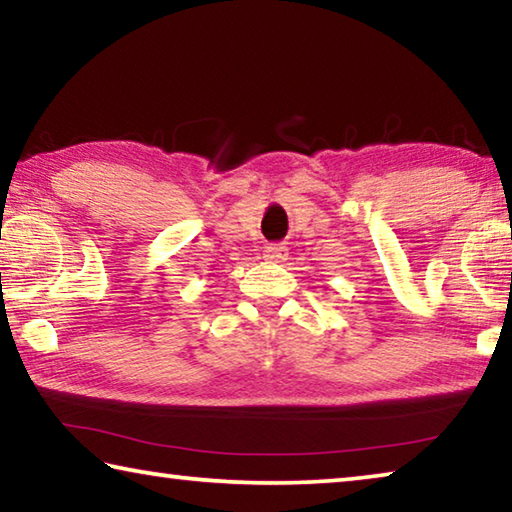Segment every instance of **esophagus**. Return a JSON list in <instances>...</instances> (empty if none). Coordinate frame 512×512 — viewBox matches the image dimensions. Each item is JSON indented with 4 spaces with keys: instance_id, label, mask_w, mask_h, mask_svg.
<instances>
[{
    "instance_id": "obj_1",
    "label": "esophagus",
    "mask_w": 512,
    "mask_h": 512,
    "mask_svg": "<svg viewBox=\"0 0 512 512\" xmlns=\"http://www.w3.org/2000/svg\"><path fill=\"white\" fill-rule=\"evenodd\" d=\"M264 257L268 262H282V259H287V248L282 244H268L264 248Z\"/></svg>"
}]
</instances>
